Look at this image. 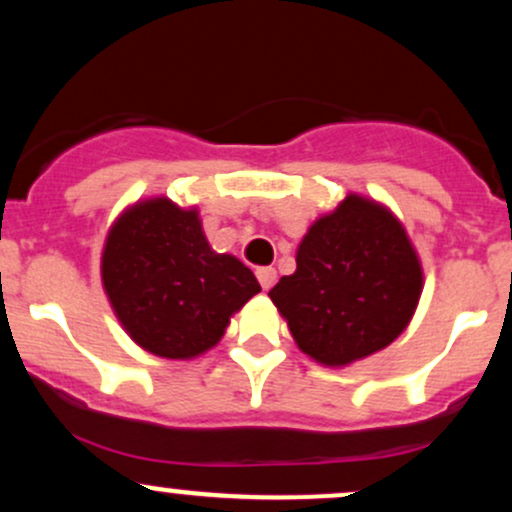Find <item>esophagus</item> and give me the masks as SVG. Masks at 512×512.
Listing matches in <instances>:
<instances>
[{
  "instance_id": "esophagus-1",
  "label": "esophagus",
  "mask_w": 512,
  "mask_h": 512,
  "mask_svg": "<svg viewBox=\"0 0 512 512\" xmlns=\"http://www.w3.org/2000/svg\"><path fill=\"white\" fill-rule=\"evenodd\" d=\"M255 274H257V281H260V286L264 291L272 289V284L276 281V269L274 267H260Z\"/></svg>"
}]
</instances>
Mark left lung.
<instances>
[{"instance_id":"obj_1","label":"left lung","mask_w":512,"mask_h":512,"mask_svg":"<svg viewBox=\"0 0 512 512\" xmlns=\"http://www.w3.org/2000/svg\"><path fill=\"white\" fill-rule=\"evenodd\" d=\"M424 269L404 226L383 204L346 195L308 228L296 272L269 291L298 349L330 368L385 349L407 330Z\"/></svg>"}]
</instances>
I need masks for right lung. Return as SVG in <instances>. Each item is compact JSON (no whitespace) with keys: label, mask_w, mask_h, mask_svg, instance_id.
<instances>
[{"label":"right lung","mask_w":512,"mask_h":512,"mask_svg":"<svg viewBox=\"0 0 512 512\" xmlns=\"http://www.w3.org/2000/svg\"><path fill=\"white\" fill-rule=\"evenodd\" d=\"M103 289L125 332L161 358H195L219 344L231 315L255 293L238 257L211 250L197 209L144 199L110 226Z\"/></svg>","instance_id":"add662e5"}]
</instances>
